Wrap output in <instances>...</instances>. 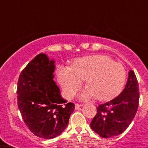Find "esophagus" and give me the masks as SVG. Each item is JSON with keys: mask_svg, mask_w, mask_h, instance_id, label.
<instances>
[{"mask_svg": "<svg viewBox=\"0 0 148 148\" xmlns=\"http://www.w3.org/2000/svg\"><path fill=\"white\" fill-rule=\"evenodd\" d=\"M82 104H75V108L76 110H78V109H79V108H81V107H82Z\"/></svg>", "mask_w": 148, "mask_h": 148, "instance_id": "obj_1", "label": "esophagus"}]
</instances>
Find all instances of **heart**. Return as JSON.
<instances>
[{"label":"heart","mask_w":148,"mask_h":148,"mask_svg":"<svg viewBox=\"0 0 148 148\" xmlns=\"http://www.w3.org/2000/svg\"><path fill=\"white\" fill-rule=\"evenodd\" d=\"M57 78L69 98L75 95L86 79L88 85L80 94L83 100L98 98L105 101L121 92L127 73L125 66L104 55H94L75 60L73 66H59Z\"/></svg>","instance_id":"obj_1"}]
</instances>
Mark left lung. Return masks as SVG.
Masks as SVG:
<instances>
[{"label":"left lung","mask_w":148,"mask_h":148,"mask_svg":"<svg viewBox=\"0 0 148 148\" xmlns=\"http://www.w3.org/2000/svg\"><path fill=\"white\" fill-rule=\"evenodd\" d=\"M125 89L117 97L99 104L97 113L90 124L92 130L102 138L118 136L126 130L135 117L139 101V88L133 70L128 73Z\"/></svg>","instance_id":"8db88e82"}]
</instances>
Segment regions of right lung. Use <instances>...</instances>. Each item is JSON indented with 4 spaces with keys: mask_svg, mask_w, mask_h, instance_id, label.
Wrapping results in <instances>:
<instances>
[{
    "mask_svg": "<svg viewBox=\"0 0 148 148\" xmlns=\"http://www.w3.org/2000/svg\"><path fill=\"white\" fill-rule=\"evenodd\" d=\"M54 61L45 54L36 56L19 75L18 106L23 121L36 136L50 139L66 127L73 103H66L53 81Z\"/></svg>",
    "mask_w": 148,
    "mask_h": 148,
    "instance_id": "obj_1",
    "label": "right lung"
}]
</instances>
